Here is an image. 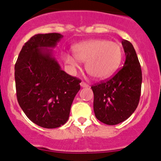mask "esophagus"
Here are the masks:
<instances>
[{"label":"esophagus","instance_id":"1","mask_svg":"<svg viewBox=\"0 0 161 161\" xmlns=\"http://www.w3.org/2000/svg\"><path fill=\"white\" fill-rule=\"evenodd\" d=\"M80 86H81V87H82V88H87V87H88V85L86 84V83L85 82H81Z\"/></svg>","mask_w":161,"mask_h":161}]
</instances>
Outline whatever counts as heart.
Returning <instances> with one entry per match:
<instances>
[{
  "label": "heart",
  "mask_w": 161,
  "mask_h": 161,
  "mask_svg": "<svg viewBox=\"0 0 161 161\" xmlns=\"http://www.w3.org/2000/svg\"><path fill=\"white\" fill-rule=\"evenodd\" d=\"M73 50L75 56L64 54L65 62L73 68L79 66V60L85 62L87 73L95 79L101 80L110 77L121 63V47L116 42L106 39L81 42Z\"/></svg>",
  "instance_id": "obj_1"
}]
</instances>
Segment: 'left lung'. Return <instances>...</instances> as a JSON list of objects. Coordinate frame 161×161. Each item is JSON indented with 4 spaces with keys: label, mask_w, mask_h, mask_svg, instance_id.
Returning <instances> with one entry per match:
<instances>
[{
    "label": "left lung",
    "mask_w": 161,
    "mask_h": 161,
    "mask_svg": "<svg viewBox=\"0 0 161 161\" xmlns=\"http://www.w3.org/2000/svg\"><path fill=\"white\" fill-rule=\"evenodd\" d=\"M124 65L111 79L92 86L96 118L107 125L125 121L137 108L141 95V66L133 45L122 41Z\"/></svg>",
    "instance_id": "8db88e82"
}]
</instances>
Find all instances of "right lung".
<instances>
[{"label": "right lung", "mask_w": 161, "mask_h": 161, "mask_svg": "<svg viewBox=\"0 0 161 161\" xmlns=\"http://www.w3.org/2000/svg\"><path fill=\"white\" fill-rule=\"evenodd\" d=\"M59 33L38 34L23 45L15 64L16 97L20 108L36 125L54 129L65 124L80 79L61 69L52 49Z\"/></svg>", "instance_id": "right-lung-1"}]
</instances>
